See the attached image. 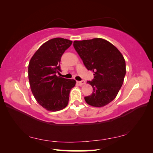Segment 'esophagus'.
Wrapping results in <instances>:
<instances>
[{"label": "esophagus", "instance_id": "1", "mask_svg": "<svg viewBox=\"0 0 153 153\" xmlns=\"http://www.w3.org/2000/svg\"><path fill=\"white\" fill-rule=\"evenodd\" d=\"M77 83H78V84L80 85V86H82V85H84V84H86V82H85L84 80H82V81L77 82Z\"/></svg>", "mask_w": 153, "mask_h": 153}]
</instances>
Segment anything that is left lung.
I'll list each match as a JSON object with an SVG mask.
<instances>
[{"mask_svg":"<svg viewBox=\"0 0 153 153\" xmlns=\"http://www.w3.org/2000/svg\"><path fill=\"white\" fill-rule=\"evenodd\" d=\"M74 47L88 70L94 72V79L88 81L93 92L85 100L93 107H104L115 99L123 83L126 69L122 54L102 38L76 40Z\"/></svg>","mask_w":153,"mask_h":153,"instance_id":"8db88e82","label":"left lung"}]
</instances>
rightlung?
<instances>
[{
    "mask_svg": "<svg viewBox=\"0 0 153 153\" xmlns=\"http://www.w3.org/2000/svg\"><path fill=\"white\" fill-rule=\"evenodd\" d=\"M72 41L55 38L44 43L34 53L28 65L31 90L36 101L50 111H58L67 107L69 92L76 80L56 76L61 71V56Z\"/></svg>",
    "mask_w": 153,
    "mask_h": 153,
    "instance_id": "obj_1",
    "label": "right lung"
}]
</instances>
